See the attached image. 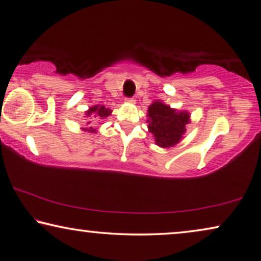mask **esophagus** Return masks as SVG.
Here are the masks:
<instances>
[{
	"label": "esophagus",
	"instance_id": "1",
	"mask_svg": "<svg viewBox=\"0 0 261 261\" xmlns=\"http://www.w3.org/2000/svg\"><path fill=\"white\" fill-rule=\"evenodd\" d=\"M135 99L134 98H125V102H129V103H135Z\"/></svg>",
	"mask_w": 261,
	"mask_h": 261
}]
</instances>
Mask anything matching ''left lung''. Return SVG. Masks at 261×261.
Segmentation results:
<instances>
[{
	"label": "left lung",
	"instance_id": "8db88e82",
	"mask_svg": "<svg viewBox=\"0 0 261 261\" xmlns=\"http://www.w3.org/2000/svg\"><path fill=\"white\" fill-rule=\"evenodd\" d=\"M148 131L154 137L155 144L162 148H170L182 140L186 125L191 123L187 111H177L161 100L153 101L147 112Z\"/></svg>",
	"mask_w": 261,
	"mask_h": 261
}]
</instances>
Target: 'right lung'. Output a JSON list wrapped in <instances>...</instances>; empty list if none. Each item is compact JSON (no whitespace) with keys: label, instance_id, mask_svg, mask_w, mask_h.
<instances>
[{"label":"right lung","instance_id":"1","mask_svg":"<svg viewBox=\"0 0 261 261\" xmlns=\"http://www.w3.org/2000/svg\"><path fill=\"white\" fill-rule=\"evenodd\" d=\"M112 114L110 108H106L103 105H94L89 107L88 111H85V118H87V127H81L82 131L89 132V134H96L97 130L91 125L90 118H97V120H103Z\"/></svg>","mask_w":261,"mask_h":261}]
</instances>
